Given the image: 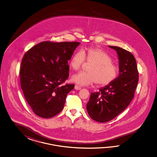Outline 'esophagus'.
Returning <instances> with one entry per match:
<instances>
[{"label":"esophagus","instance_id":"34e87169","mask_svg":"<svg viewBox=\"0 0 157 157\" xmlns=\"http://www.w3.org/2000/svg\"><path fill=\"white\" fill-rule=\"evenodd\" d=\"M75 89L76 90H81V87L80 86L76 85L75 86Z\"/></svg>","mask_w":157,"mask_h":157}]
</instances>
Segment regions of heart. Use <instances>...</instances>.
<instances>
[{"instance_id": "heart-1", "label": "heart", "mask_w": 157, "mask_h": 157, "mask_svg": "<svg viewBox=\"0 0 157 157\" xmlns=\"http://www.w3.org/2000/svg\"><path fill=\"white\" fill-rule=\"evenodd\" d=\"M91 66L87 73L79 72L72 77V80L81 85H89L96 83L97 85L104 87L112 83L116 79L119 68L113 63L109 56L97 48H89L83 52L75 53L70 60V66L72 70L78 71L85 61Z\"/></svg>"}]
</instances>
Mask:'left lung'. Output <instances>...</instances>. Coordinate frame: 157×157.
Here are the masks:
<instances>
[{
  "label": "left lung",
  "instance_id": "obj_1",
  "mask_svg": "<svg viewBox=\"0 0 157 157\" xmlns=\"http://www.w3.org/2000/svg\"><path fill=\"white\" fill-rule=\"evenodd\" d=\"M117 51L119 60V75L112 83L91 93L87 110L91 119L106 123L114 119L125 109L134 97L139 81L135 58L123 48L110 46Z\"/></svg>",
  "mask_w": 157,
  "mask_h": 157
}]
</instances>
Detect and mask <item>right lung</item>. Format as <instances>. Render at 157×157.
Returning a JSON list of instances; mask_svg holds the SVG:
<instances>
[{"mask_svg": "<svg viewBox=\"0 0 157 157\" xmlns=\"http://www.w3.org/2000/svg\"><path fill=\"white\" fill-rule=\"evenodd\" d=\"M78 42L43 41L25 53L19 70L24 97L34 113L51 118L63 109L74 84H62L69 76L67 64Z\"/></svg>", "mask_w": 157, "mask_h": 157, "instance_id": "1", "label": "right lung"}]
</instances>
